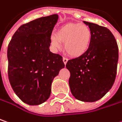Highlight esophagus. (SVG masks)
I'll list each match as a JSON object with an SVG mask.
<instances>
[{
	"mask_svg": "<svg viewBox=\"0 0 122 122\" xmlns=\"http://www.w3.org/2000/svg\"><path fill=\"white\" fill-rule=\"evenodd\" d=\"M62 60H63V62H64V64H66V63H67V62H68V58H65V57H63Z\"/></svg>",
	"mask_w": 122,
	"mask_h": 122,
	"instance_id": "1",
	"label": "esophagus"
}]
</instances>
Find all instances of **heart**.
Returning <instances> with one entry per match:
<instances>
[{
	"label": "heart",
	"mask_w": 122,
	"mask_h": 122,
	"mask_svg": "<svg viewBox=\"0 0 122 122\" xmlns=\"http://www.w3.org/2000/svg\"><path fill=\"white\" fill-rule=\"evenodd\" d=\"M92 39L91 29L80 23H67L58 29L56 35L52 34L50 38L51 45L55 48L60 46L64 42L65 51L71 57L82 56L88 51Z\"/></svg>",
	"instance_id": "obj_1"
}]
</instances>
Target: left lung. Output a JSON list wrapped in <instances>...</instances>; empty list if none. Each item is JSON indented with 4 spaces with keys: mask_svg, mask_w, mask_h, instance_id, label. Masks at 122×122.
Wrapping results in <instances>:
<instances>
[{
    "mask_svg": "<svg viewBox=\"0 0 122 122\" xmlns=\"http://www.w3.org/2000/svg\"><path fill=\"white\" fill-rule=\"evenodd\" d=\"M92 33L88 51L69 60V84L78 100L93 102L101 99L113 86L117 73L118 46L111 31L105 27L84 21Z\"/></svg>",
    "mask_w": 122,
    "mask_h": 122,
    "instance_id": "1",
    "label": "left lung"
}]
</instances>
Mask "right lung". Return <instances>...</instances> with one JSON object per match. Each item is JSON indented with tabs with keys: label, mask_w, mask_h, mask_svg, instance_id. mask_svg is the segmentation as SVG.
<instances>
[{
	"label": "right lung",
	"mask_w": 122,
	"mask_h": 122,
	"mask_svg": "<svg viewBox=\"0 0 122 122\" xmlns=\"http://www.w3.org/2000/svg\"><path fill=\"white\" fill-rule=\"evenodd\" d=\"M58 14L41 17L21 25L7 48L8 77L16 95L29 105L49 97L51 83L61 69L62 57L49 50Z\"/></svg>",
	"instance_id": "right-lung-1"
}]
</instances>
